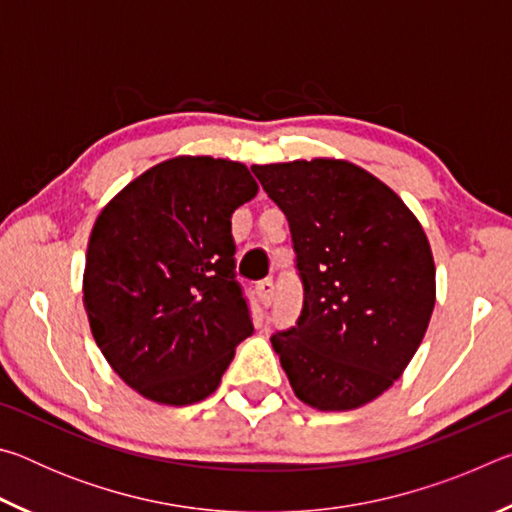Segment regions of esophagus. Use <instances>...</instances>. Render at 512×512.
<instances>
[{"label":"esophagus","instance_id":"1","mask_svg":"<svg viewBox=\"0 0 512 512\" xmlns=\"http://www.w3.org/2000/svg\"><path fill=\"white\" fill-rule=\"evenodd\" d=\"M273 293H275V287H273L271 277H266V280L257 284V296H259V300H262L264 307H268L273 302Z\"/></svg>","mask_w":512,"mask_h":512}]
</instances>
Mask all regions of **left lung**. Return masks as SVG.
Returning <instances> with one entry per match:
<instances>
[{
    "mask_svg": "<svg viewBox=\"0 0 512 512\" xmlns=\"http://www.w3.org/2000/svg\"><path fill=\"white\" fill-rule=\"evenodd\" d=\"M289 221L302 311L271 336L302 402L350 411L409 366L436 302L422 225L393 189L343 160L253 164Z\"/></svg>",
    "mask_w": 512,
    "mask_h": 512,
    "instance_id": "left-lung-1",
    "label": "left lung"
}]
</instances>
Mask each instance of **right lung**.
Instances as JSON below:
<instances>
[{
    "mask_svg": "<svg viewBox=\"0 0 512 512\" xmlns=\"http://www.w3.org/2000/svg\"><path fill=\"white\" fill-rule=\"evenodd\" d=\"M255 194L244 164L183 155L121 189L94 223L83 277L92 336L149 400H205L255 332L230 221Z\"/></svg>",
    "mask_w": 512,
    "mask_h": 512,
    "instance_id": "right-lung-1",
    "label": "right lung"
}]
</instances>
